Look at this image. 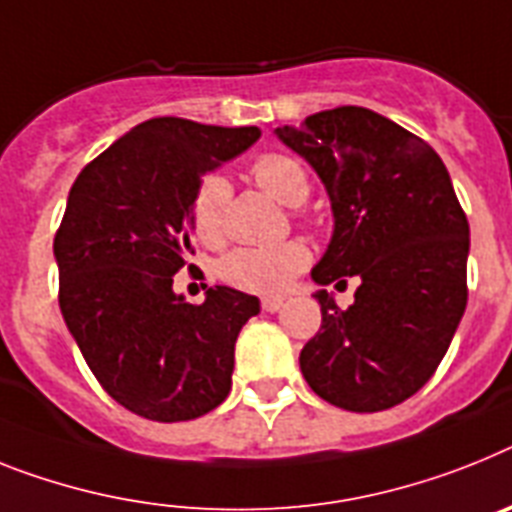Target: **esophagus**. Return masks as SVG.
I'll list each match as a JSON object with an SVG mask.
<instances>
[{
    "instance_id": "obj_1",
    "label": "esophagus",
    "mask_w": 512,
    "mask_h": 512,
    "mask_svg": "<svg viewBox=\"0 0 512 512\" xmlns=\"http://www.w3.org/2000/svg\"><path fill=\"white\" fill-rule=\"evenodd\" d=\"M281 307H283L281 296H268V299H263V312H278Z\"/></svg>"
}]
</instances>
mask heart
<instances>
[{
    "mask_svg": "<svg viewBox=\"0 0 512 512\" xmlns=\"http://www.w3.org/2000/svg\"><path fill=\"white\" fill-rule=\"evenodd\" d=\"M252 179L260 190L283 205H302L309 195V176L302 163L283 153H263L255 158ZM229 187L218 174H208L200 182L192 200V231L203 244L213 247L223 239V208ZM309 263V249L299 239L270 244V247L231 249L221 260V278L229 286L247 294H283Z\"/></svg>",
    "mask_w": 512,
    "mask_h": 512,
    "instance_id": "heart-1",
    "label": "heart"
}]
</instances>
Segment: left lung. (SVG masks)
Masks as SVG:
<instances>
[{
    "instance_id": "obj_1",
    "label": "left lung",
    "mask_w": 512,
    "mask_h": 512,
    "mask_svg": "<svg viewBox=\"0 0 512 512\" xmlns=\"http://www.w3.org/2000/svg\"><path fill=\"white\" fill-rule=\"evenodd\" d=\"M276 135L312 163L333 205L312 278H359L346 309L315 294L322 325L299 354L304 380L338 409H393L435 375L468 302V221L448 169L422 137L362 106Z\"/></svg>"
}]
</instances>
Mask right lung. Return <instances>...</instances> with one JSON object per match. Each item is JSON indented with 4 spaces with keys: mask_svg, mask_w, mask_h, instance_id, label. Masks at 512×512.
Returning <instances> with one entry per match:
<instances>
[{
    "mask_svg": "<svg viewBox=\"0 0 512 512\" xmlns=\"http://www.w3.org/2000/svg\"><path fill=\"white\" fill-rule=\"evenodd\" d=\"M257 137V127L148 119L93 158L67 197L54 236L59 309L101 388L150 422H190L231 390L236 336L260 302L216 286L190 304L174 276L195 255L200 179Z\"/></svg>",
    "mask_w": 512,
    "mask_h": 512,
    "instance_id": "obj_1",
    "label": "right lung"
}]
</instances>
